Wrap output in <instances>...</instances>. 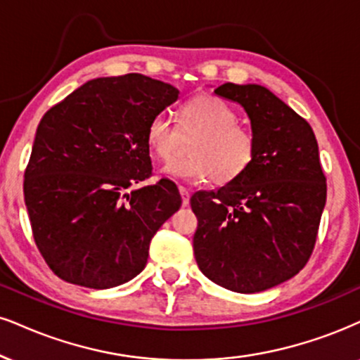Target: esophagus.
I'll return each mask as SVG.
<instances>
[{
    "label": "esophagus",
    "instance_id": "34e87169",
    "mask_svg": "<svg viewBox=\"0 0 360 360\" xmlns=\"http://www.w3.org/2000/svg\"><path fill=\"white\" fill-rule=\"evenodd\" d=\"M180 190V195H181V205L187 207L190 203V192L185 187H179Z\"/></svg>",
    "mask_w": 360,
    "mask_h": 360
}]
</instances>
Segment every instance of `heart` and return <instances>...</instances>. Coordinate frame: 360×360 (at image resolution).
Here are the masks:
<instances>
[{"label": "heart", "instance_id": "obj_1", "mask_svg": "<svg viewBox=\"0 0 360 360\" xmlns=\"http://www.w3.org/2000/svg\"><path fill=\"white\" fill-rule=\"evenodd\" d=\"M178 133L165 115H157L146 127V145L158 162H170L180 148V135H198L190 145L188 158L163 168L173 179L200 184L214 179L229 184L250 167L255 139L250 130L237 125V113L229 103L212 95L188 100L180 108Z\"/></svg>", "mask_w": 360, "mask_h": 360}]
</instances>
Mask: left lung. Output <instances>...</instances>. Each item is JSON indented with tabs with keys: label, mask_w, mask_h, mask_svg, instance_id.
<instances>
[{
	"label": "left lung",
	"mask_w": 360,
	"mask_h": 360,
	"mask_svg": "<svg viewBox=\"0 0 360 360\" xmlns=\"http://www.w3.org/2000/svg\"><path fill=\"white\" fill-rule=\"evenodd\" d=\"M221 98L245 110L255 139L250 167L217 192H197L198 269L240 294L297 275L316 245L327 185L312 128L265 86L224 83Z\"/></svg>",
	"instance_id": "left-lung-1"
}]
</instances>
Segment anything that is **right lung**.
<instances>
[{
    "mask_svg": "<svg viewBox=\"0 0 360 360\" xmlns=\"http://www.w3.org/2000/svg\"><path fill=\"white\" fill-rule=\"evenodd\" d=\"M179 93L140 73L95 78L43 115L23 190L60 278L112 288L145 269L150 240L181 205L175 184L141 185L152 175L146 127Z\"/></svg>",
    "mask_w": 360,
    "mask_h": 360,
    "instance_id": "right-lung-1",
    "label": "right lung"
}]
</instances>
